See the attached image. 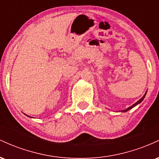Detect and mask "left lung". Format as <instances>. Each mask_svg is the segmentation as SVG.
Here are the masks:
<instances>
[{
  "mask_svg": "<svg viewBox=\"0 0 159 159\" xmlns=\"http://www.w3.org/2000/svg\"><path fill=\"white\" fill-rule=\"evenodd\" d=\"M145 96H146V94L144 95V96H143V97H142L141 98H140V99L139 100V101H138V102H137L136 103H134V105H132V106H130V107H128L127 109H125V110H123V111H123V112H126V111H129V110H130V109H132V107H134V106H136L137 105H138V104L140 103V102H141L142 101H143V98H144V97H145Z\"/></svg>",
  "mask_w": 159,
  "mask_h": 159,
  "instance_id": "obj_1",
  "label": "left lung"
}]
</instances>
